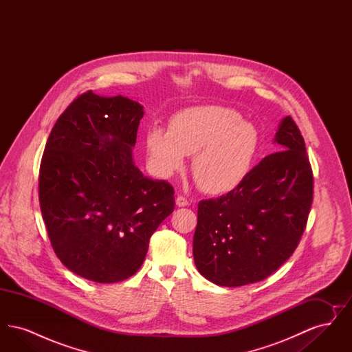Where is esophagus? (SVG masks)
Here are the masks:
<instances>
[{
  "label": "esophagus",
  "mask_w": 352,
  "mask_h": 352,
  "mask_svg": "<svg viewBox=\"0 0 352 352\" xmlns=\"http://www.w3.org/2000/svg\"><path fill=\"white\" fill-rule=\"evenodd\" d=\"M175 204H177L178 207H186V206L190 204V201H187L182 195H178L177 199H175Z\"/></svg>",
  "instance_id": "esophagus-1"
}]
</instances>
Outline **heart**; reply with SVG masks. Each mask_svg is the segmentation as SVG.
I'll use <instances>...</instances> for the list:
<instances>
[{
    "label": "heart",
    "mask_w": 352,
    "mask_h": 352,
    "mask_svg": "<svg viewBox=\"0 0 352 352\" xmlns=\"http://www.w3.org/2000/svg\"><path fill=\"white\" fill-rule=\"evenodd\" d=\"M260 145L256 128L231 108L191 107L175 113L168 131L151 126L145 133V149L151 168L170 178L194 155L191 171L201 190L227 194L250 175Z\"/></svg>",
    "instance_id": "1"
}]
</instances>
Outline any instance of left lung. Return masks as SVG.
Instances as JSON below:
<instances>
[{"label": "left lung", "instance_id": "8db88e82", "mask_svg": "<svg viewBox=\"0 0 352 352\" xmlns=\"http://www.w3.org/2000/svg\"><path fill=\"white\" fill-rule=\"evenodd\" d=\"M274 142L280 151L261 160L239 187L198 204L194 261L219 286L267 278L296 251L306 228L314 178L290 116L281 121Z\"/></svg>", "mask_w": 352, "mask_h": 352}]
</instances>
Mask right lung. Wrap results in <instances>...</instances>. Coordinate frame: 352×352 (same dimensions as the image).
<instances>
[{
	"label": "right lung",
	"instance_id": "add662e5",
	"mask_svg": "<svg viewBox=\"0 0 352 352\" xmlns=\"http://www.w3.org/2000/svg\"><path fill=\"white\" fill-rule=\"evenodd\" d=\"M144 108L84 92L51 131L39 204L52 250L85 280L113 284L141 268L151 234L174 210V188L134 165Z\"/></svg>",
	"mask_w": 352,
	"mask_h": 352
}]
</instances>
